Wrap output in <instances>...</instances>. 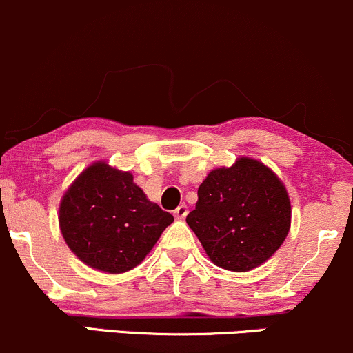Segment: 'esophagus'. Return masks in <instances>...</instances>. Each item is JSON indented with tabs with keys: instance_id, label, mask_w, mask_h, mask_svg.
Here are the masks:
<instances>
[{
	"instance_id": "esophagus-1",
	"label": "esophagus",
	"mask_w": 353,
	"mask_h": 353,
	"mask_svg": "<svg viewBox=\"0 0 353 353\" xmlns=\"http://www.w3.org/2000/svg\"><path fill=\"white\" fill-rule=\"evenodd\" d=\"M187 214H188V208H187V205H185V203L178 205L175 208V212H173V215H175L176 219H185V217H187Z\"/></svg>"
}]
</instances>
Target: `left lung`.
Wrapping results in <instances>:
<instances>
[{"instance_id":"obj_1","label":"left lung","mask_w":353,"mask_h":353,"mask_svg":"<svg viewBox=\"0 0 353 353\" xmlns=\"http://www.w3.org/2000/svg\"><path fill=\"white\" fill-rule=\"evenodd\" d=\"M187 223L217 266L244 272L268 261L290 232L291 205L278 176L252 158L208 173Z\"/></svg>"}]
</instances>
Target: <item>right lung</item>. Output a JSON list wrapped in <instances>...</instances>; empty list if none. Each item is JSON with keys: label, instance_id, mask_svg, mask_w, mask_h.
Instances as JSON below:
<instances>
[{"label": "right lung", "instance_id": "obj_1", "mask_svg": "<svg viewBox=\"0 0 353 353\" xmlns=\"http://www.w3.org/2000/svg\"><path fill=\"white\" fill-rule=\"evenodd\" d=\"M60 230L87 266L119 274L153 249L173 215L146 199L128 172L94 163L60 203Z\"/></svg>", "mask_w": 353, "mask_h": 353}]
</instances>
